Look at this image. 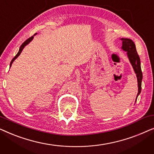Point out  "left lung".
I'll use <instances>...</instances> for the list:
<instances>
[{"label":"left lung","instance_id":"1","mask_svg":"<svg viewBox=\"0 0 154 154\" xmlns=\"http://www.w3.org/2000/svg\"><path fill=\"white\" fill-rule=\"evenodd\" d=\"M122 42V49L124 51L127 52V54L129 59L130 63H131L134 72L136 73L137 79L138 83V93L137 95V97L139 94H140L141 90H142V72L141 69L140 65V59L139 57L137 52L135 45L134 42L131 39L129 38H121ZM137 100V99H136Z\"/></svg>","mask_w":154,"mask_h":154}]
</instances>
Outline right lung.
I'll use <instances>...</instances> for the list:
<instances>
[{"mask_svg":"<svg viewBox=\"0 0 154 154\" xmlns=\"http://www.w3.org/2000/svg\"><path fill=\"white\" fill-rule=\"evenodd\" d=\"M35 34H36V33H35V34L33 35H35ZM33 36H31V37L27 39L26 41H25L24 42V43H23L22 44V45H21V46H20V50H19L18 53L16 54L15 57H14L13 59H12V61H11V62H10V66H12V63H13L14 61L15 60V59H17V58L19 56H20V54H21V52H22V51L23 50V49H24V48L25 47V46H26V45H27V44H29V43H30V42H31V41H32L33 38Z\"/></svg>","mask_w":154,"mask_h":154,"instance_id":"1","label":"right lung"}]
</instances>
